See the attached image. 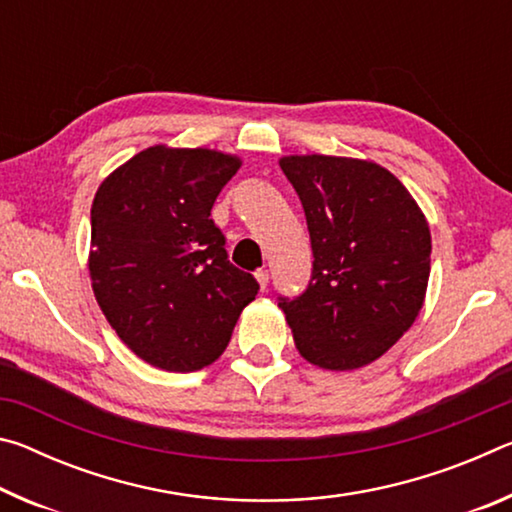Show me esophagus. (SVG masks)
Instances as JSON below:
<instances>
[{
    "label": "esophagus",
    "mask_w": 512,
    "mask_h": 512,
    "mask_svg": "<svg viewBox=\"0 0 512 512\" xmlns=\"http://www.w3.org/2000/svg\"><path fill=\"white\" fill-rule=\"evenodd\" d=\"M255 280L259 284V289H266L268 287V271H264V268H259V271L255 273Z\"/></svg>",
    "instance_id": "esophagus-1"
}]
</instances>
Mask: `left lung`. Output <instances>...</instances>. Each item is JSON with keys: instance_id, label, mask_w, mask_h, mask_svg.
I'll return each mask as SVG.
<instances>
[{"instance_id": "obj_1", "label": "left lung", "mask_w": 512, "mask_h": 512, "mask_svg": "<svg viewBox=\"0 0 512 512\" xmlns=\"http://www.w3.org/2000/svg\"><path fill=\"white\" fill-rule=\"evenodd\" d=\"M314 250L309 289L282 300L302 359L357 370L402 339L427 296L431 232L424 212L381 164L343 155H284Z\"/></svg>"}]
</instances>
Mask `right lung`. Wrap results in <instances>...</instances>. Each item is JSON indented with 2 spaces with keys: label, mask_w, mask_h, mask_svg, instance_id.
<instances>
[{
  "label": "right lung",
  "mask_w": 512,
  "mask_h": 512,
  "mask_svg": "<svg viewBox=\"0 0 512 512\" xmlns=\"http://www.w3.org/2000/svg\"><path fill=\"white\" fill-rule=\"evenodd\" d=\"M241 158L153 144L108 173L92 201L88 268L103 316L137 357L169 372L210 366L257 296L210 219Z\"/></svg>",
  "instance_id": "add662e5"
}]
</instances>
